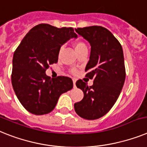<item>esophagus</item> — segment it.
Returning <instances> with one entry per match:
<instances>
[{
    "label": "esophagus",
    "instance_id": "34e87169",
    "mask_svg": "<svg viewBox=\"0 0 147 147\" xmlns=\"http://www.w3.org/2000/svg\"><path fill=\"white\" fill-rule=\"evenodd\" d=\"M76 80L75 78H73V86L74 87H76Z\"/></svg>",
    "mask_w": 147,
    "mask_h": 147
}]
</instances>
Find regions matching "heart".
Masks as SVG:
<instances>
[{
  "label": "heart",
  "mask_w": 147,
  "mask_h": 147,
  "mask_svg": "<svg viewBox=\"0 0 147 147\" xmlns=\"http://www.w3.org/2000/svg\"><path fill=\"white\" fill-rule=\"evenodd\" d=\"M74 47H75V49H76V51L78 52V51H79L82 50V49H87V45L85 44L84 42L82 41H77L75 42L74 44ZM62 49L63 48H60V51H59V56L60 55L61 52H62Z\"/></svg>",
  "instance_id": "obj_1"
}]
</instances>
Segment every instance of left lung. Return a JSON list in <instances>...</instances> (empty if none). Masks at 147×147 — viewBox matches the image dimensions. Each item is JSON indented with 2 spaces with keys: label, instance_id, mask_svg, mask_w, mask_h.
Returning a JSON list of instances; mask_svg holds the SVG:
<instances>
[{
  "label": "left lung",
  "instance_id": "obj_1",
  "mask_svg": "<svg viewBox=\"0 0 147 147\" xmlns=\"http://www.w3.org/2000/svg\"><path fill=\"white\" fill-rule=\"evenodd\" d=\"M76 33L89 42L90 56L85 71L86 77L93 79L88 87L82 80L76 86L84 92V98L74 105L78 116L86 119H96L109 111L117 100L125 79L123 48L108 29L90 26L76 29Z\"/></svg>",
  "mask_w": 147,
  "mask_h": 147
}]
</instances>
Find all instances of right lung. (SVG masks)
<instances>
[{
	"mask_svg": "<svg viewBox=\"0 0 147 147\" xmlns=\"http://www.w3.org/2000/svg\"><path fill=\"white\" fill-rule=\"evenodd\" d=\"M77 37L72 28L40 24L26 34L15 51L12 84L21 104L30 113H50L60 95L73 87L70 78H51L45 71L50 65L57 63L60 47L71 38Z\"/></svg>",
	"mask_w": 147,
	"mask_h": 147,
	"instance_id": "1",
	"label": "right lung"
}]
</instances>
